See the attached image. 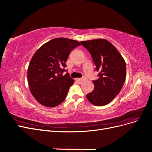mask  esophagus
Instances as JSON below:
<instances>
[{"label": "esophagus", "instance_id": "1", "mask_svg": "<svg viewBox=\"0 0 152 152\" xmlns=\"http://www.w3.org/2000/svg\"><path fill=\"white\" fill-rule=\"evenodd\" d=\"M76 80L79 82V84H82L86 80V79L85 78H82V79H76Z\"/></svg>", "mask_w": 152, "mask_h": 152}]
</instances>
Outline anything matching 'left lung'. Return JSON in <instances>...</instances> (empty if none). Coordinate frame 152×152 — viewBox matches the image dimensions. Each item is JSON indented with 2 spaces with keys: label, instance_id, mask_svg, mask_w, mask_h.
Listing matches in <instances>:
<instances>
[{
  "label": "left lung",
  "instance_id": "left-lung-1",
  "mask_svg": "<svg viewBox=\"0 0 152 152\" xmlns=\"http://www.w3.org/2000/svg\"><path fill=\"white\" fill-rule=\"evenodd\" d=\"M89 50L98 72V79L93 80L94 89L86 97L95 106L108 104L121 91L126 75V65L124 58L109 41L98 39L81 41Z\"/></svg>",
  "mask_w": 152,
  "mask_h": 152
}]
</instances>
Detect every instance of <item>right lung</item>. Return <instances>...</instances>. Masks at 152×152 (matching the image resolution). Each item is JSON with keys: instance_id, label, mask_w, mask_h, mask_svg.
Masks as SVG:
<instances>
[{"instance_id": "add662e5", "label": "right lung", "mask_w": 152, "mask_h": 152, "mask_svg": "<svg viewBox=\"0 0 152 152\" xmlns=\"http://www.w3.org/2000/svg\"><path fill=\"white\" fill-rule=\"evenodd\" d=\"M80 44L75 40L56 38L42 45L30 62L27 77L31 93L45 107H54L61 104L74 80L66 71L65 63L72 49Z\"/></svg>"}]
</instances>
